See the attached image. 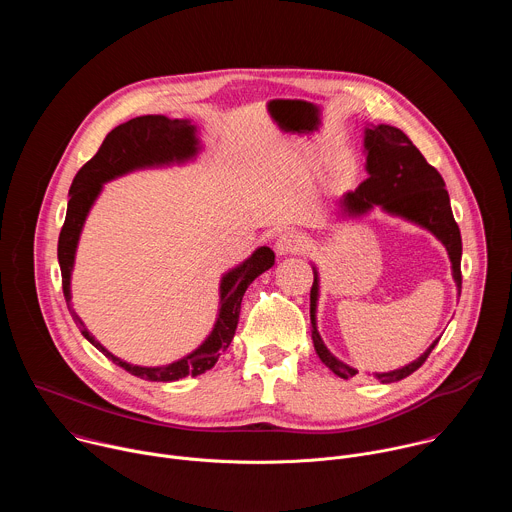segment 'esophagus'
Segmentation results:
<instances>
[{
    "label": "esophagus",
    "mask_w": 512,
    "mask_h": 512,
    "mask_svg": "<svg viewBox=\"0 0 512 512\" xmlns=\"http://www.w3.org/2000/svg\"><path fill=\"white\" fill-rule=\"evenodd\" d=\"M306 247V239L298 231H285L279 235L275 241V251L279 255H291V253H300Z\"/></svg>",
    "instance_id": "1"
}]
</instances>
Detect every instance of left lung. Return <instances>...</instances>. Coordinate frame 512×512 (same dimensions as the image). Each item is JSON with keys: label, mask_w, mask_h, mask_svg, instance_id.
<instances>
[{"label": "left lung", "mask_w": 512, "mask_h": 512, "mask_svg": "<svg viewBox=\"0 0 512 512\" xmlns=\"http://www.w3.org/2000/svg\"><path fill=\"white\" fill-rule=\"evenodd\" d=\"M364 148H367V170L369 178L354 192L342 198V206L348 214H362L373 206H383L391 214H399L407 221H413L440 239L450 255L454 279L462 289V237L458 223L454 221L450 196L442 174L437 172L411 139L397 127L377 125L364 133ZM316 300H318V273L314 271V285L310 291V318H312V340L316 354L326 367L340 379H350L358 371L340 362L324 346L316 328ZM437 340L411 364L403 369L381 373V383H395L415 373L435 348Z\"/></svg>", "instance_id": "8db88e82"}]
</instances>
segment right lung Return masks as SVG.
<instances>
[{
  "instance_id": "obj_1",
  "label": "right lung",
  "mask_w": 512,
  "mask_h": 512,
  "mask_svg": "<svg viewBox=\"0 0 512 512\" xmlns=\"http://www.w3.org/2000/svg\"><path fill=\"white\" fill-rule=\"evenodd\" d=\"M196 137L194 125L186 119H168L164 115H143L135 117L123 125H117L107 133L101 143L99 152L77 172L70 186V200L66 208L64 225L58 237V263L62 273V294L66 304H70V271L75 263V251L79 243V235L83 229L89 208L93 206L97 194L101 192V184L113 180L125 172L145 168V166H162L170 162H184L196 154ZM275 261V255L269 247H259L243 265L229 271L221 281V310L214 324L212 334L204 340L200 348L192 354L184 356L178 362L168 364V367L148 369V367H133L129 362L119 360L107 348H103L91 332L85 328L83 320L72 314V320L79 326L81 334L99 348L117 367L127 373L145 379V381H160L172 383L184 377H196L204 371L212 369L216 360L229 348L241 314V302L249 283L267 271Z\"/></svg>"
}]
</instances>
